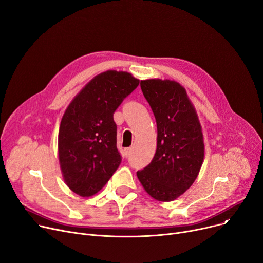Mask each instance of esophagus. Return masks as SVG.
<instances>
[{"mask_svg":"<svg viewBox=\"0 0 263 263\" xmlns=\"http://www.w3.org/2000/svg\"><path fill=\"white\" fill-rule=\"evenodd\" d=\"M132 151H133V148H130V147L124 148V152H123V154H124L125 157H128V156L130 155V154H132Z\"/></svg>","mask_w":263,"mask_h":263,"instance_id":"34e87169","label":"esophagus"}]
</instances>
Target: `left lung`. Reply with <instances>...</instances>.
Segmentation results:
<instances>
[{"label": "left lung", "mask_w": 263, "mask_h": 263, "mask_svg": "<svg viewBox=\"0 0 263 263\" xmlns=\"http://www.w3.org/2000/svg\"><path fill=\"white\" fill-rule=\"evenodd\" d=\"M157 123V148L137 176L159 202H172L195 181L205 157L204 136L195 108L179 83L149 79L140 83Z\"/></svg>", "instance_id": "8db88e82"}]
</instances>
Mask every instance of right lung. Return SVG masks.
I'll list each match as a JSON object with an SVG mask.
<instances>
[{"label": "right lung", "mask_w": 263, "mask_h": 263, "mask_svg": "<svg viewBox=\"0 0 263 263\" xmlns=\"http://www.w3.org/2000/svg\"><path fill=\"white\" fill-rule=\"evenodd\" d=\"M138 85L130 73L108 70L95 76L67 107L58 133V159L74 193L95 195L120 165L114 114Z\"/></svg>", "instance_id": "1"}]
</instances>
